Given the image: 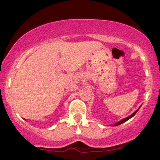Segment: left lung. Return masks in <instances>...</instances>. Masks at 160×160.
Masks as SVG:
<instances>
[{
  "label": "left lung",
  "instance_id": "obj_1",
  "mask_svg": "<svg viewBox=\"0 0 160 160\" xmlns=\"http://www.w3.org/2000/svg\"><path fill=\"white\" fill-rule=\"evenodd\" d=\"M138 110H139V108H138V110H137V111H135V112H134V113H132V115H130V116H129V117H126V118H125V119H123V120H121V121H120V122H117V123H116V124L114 125V126H119V125H120V124L123 123V122H126V121H127V120H129V119H130V118H132V117H134V115H135V113H137V112H138Z\"/></svg>",
  "mask_w": 160,
  "mask_h": 160
}]
</instances>
